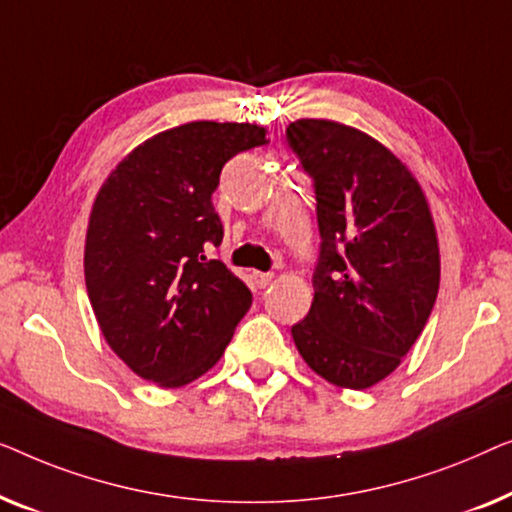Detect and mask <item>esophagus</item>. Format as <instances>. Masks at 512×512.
Segmentation results:
<instances>
[{"label":"esophagus","mask_w":512,"mask_h":512,"mask_svg":"<svg viewBox=\"0 0 512 512\" xmlns=\"http://www.w3.org/2000/svg\"><path fill=\"white\" fill-rule=\"evenodd\" d=\"M250 280H253V285L255 287H259V290H262V287H266L273 280V273H262V271H253L250 273Z\"/></svg>","instance_id":"esophagus-1"}]
</instances>
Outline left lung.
Listing matches in <instances>:
<instances>
[{
  "label": "left lung",
  "mask_w": 512,
  "mask_h": 512,
  "mask_svg": "<svg viewBox=\"0 0 512 512\" xmlns=\"http://www.w3.org/2000/svg\"><path fill=\"white\" fill-rule=\"evenodd\" d=\"M285 139L313 178L322 239L294 345L329 383L366 390L397 369L434 308V220L413 174L369 134L306 118Z\"/></svg>",
  "instance_id": "left-lung-1"
}]
</instances>
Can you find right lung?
I'll return each mask as SVG.
<instances>
[{
  "mask_svg": "<svg viewBox=\"0 0 512 512\" xmlns=\"http://www.w3.org/2000/svg\"><path fill=\"white\" fill-rule=\"evenodd\" d=\"M248 122H187L134 148L99 190L85 285L99 329L136 376L197 380L222 357L253 294L208 250L222 243L213 192L234 155L264 146Z\"/></svg>",
  "mask_w": 512,
  "mask_h": 512,
  "instance_id": "1",
  "label": "right lung"
}]
</instances>
